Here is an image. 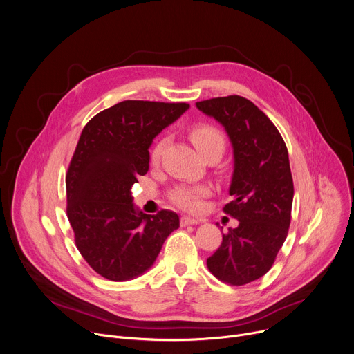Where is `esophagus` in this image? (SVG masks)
I'll list each match as a JSON object with an SVG mask.
<instances>
[{
  "label": "esophagus",
  "instance_id": "obj_1",
  "mask_svg": "<svg viewBox=\"0 0 354 354\" xmlns=\"http://www.w3.org/2000/svg\"><path fill=\"white\" fill-rule=\"evenodd\" d=\"M201 219H197V218H191V216H181L180 219V223L181 226H188V225H195V223H200Z\"/></svg>",
  "mask_w": 354,
  "mask_h": 354
}]
</instances>
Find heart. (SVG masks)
<instances>
[{"mask_svg": "<svg viewBox=\"0 0 354 354\" xmlns=\"http://www.w3.org/2000/svg\"><path fill=\"white\" fill-rule=\"evenodd\" d=\"M189 139L205 157L209 153L222 154L225 149V136L223 133L214 125L209 124H198L189 129ZM166 146V139L160 138L150 150V162L153 165L159 163L163 149ZM211 189L207 185H177L170 191V201L181 209L195 212L201 208V200L208 197Z\"/></svg>", "mask_w": 354, "mask_h": 354, "instance_id": "b5f03b06", "label": "heart"}]
</instances>
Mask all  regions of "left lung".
<instances>
[{
  "label": "left lung",
  "instance_id": "8db88e82",
  "mask_svg": "<svg viewBox=\"0 0 354 354\" xmlns=\"http://www.w3.org/2000/svg\"><path fill=\"white\" fill-rule=\"evenodd\" d=\"M195 105L221 122L230 138L232 201L223 212L239 221L222 234L207 264L222 283L245 286L271 268L288 234L294 198L288 150L279 129L248 98L227 95Z\"/></svg>",
  "mask_w": 354,
  "mask_h": 354
}]
</instances>
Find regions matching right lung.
Returning <instances> with one entry per match:
<instances>
[{
  "label": "right lung",
  "mask_w": 354,
  "mask_h": 354,
  "mask_svg": "<svg viewBox=\"0 0 354 354\" xmlns=\"http://www.w3.org/2000/svg\"><path fill=\"white\" fill-rule=\"evenodd\" d=\"M188 106L122 101L93 116L78 139L66 174L67 218L78 252L106 280L140 276L180 226L178 215L169 209L138 212L132 187L149 170L154 136Z\"/></svg>",
  "instance_id": "obj_1"
}]
</instances>
